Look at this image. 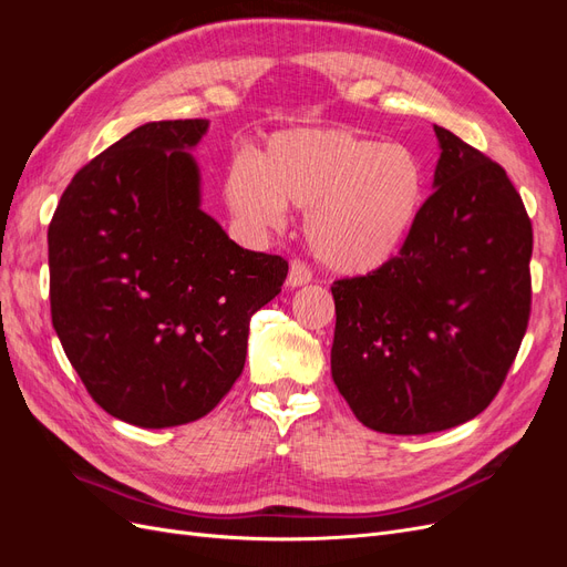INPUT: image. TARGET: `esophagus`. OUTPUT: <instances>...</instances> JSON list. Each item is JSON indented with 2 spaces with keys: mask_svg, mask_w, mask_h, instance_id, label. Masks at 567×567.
Returning <instances> with one entry per match:
<instances>
[{
  "mask_svg": "<svg viewBox=\"0 0 567 567\" xmlns=\"http://www.w3.org/2000/svg\"><path fill=\"white\" fill-rule=\"evenodd\" d=\"M310 281H312L310 267H307V265L300 262V260L290 262V267H288V279H286V286H288V288H298V286H305V284H310Z\"/></svg>",
  "mask_w": 567,
  "mask_h": 567,
  "instance_id": "1",
  "label": "esophagus"
}]
</instances>
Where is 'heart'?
Here are the masks:
<instances>
[{"mask_svg": "<svg viewBox=\"0 0 567 567\" xmlns=\"http://www.w3.org/2000/svg\"><path fill=\"white\" fill-rule=\"evenodd\" d=\"M423 196L425 169L414 151L336 127L277 132L257 163L238 158L225 177L231 213L252 229H281L288 205L307 210V244L338 274L385 265L414 229Z\"/></svg>", "mask_w": 567, "mask_h": 567, "instance_id": "heart-1", "label": "heart"}]
</instances>
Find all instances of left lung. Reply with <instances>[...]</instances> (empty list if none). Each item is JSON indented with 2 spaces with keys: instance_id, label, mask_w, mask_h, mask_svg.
I'll return each instance as SVG.
<instances>
[{
  "instance_id": "obj_1",
  "label": "left lung",
  "mask_w": 567,
  "mask_h": 567,
  "mask_svg": "<svg viewBox=\"0 0 567 567\" xmlns=\"http://www.w3.org/2000/svg\"><path fill=\"white\" fill-rule=\"evenodd\" d=\"M433 188L400 255L331 286L333 383L371 431L425 435L499 392L529 319L532 225L504 167L435 125Z\"/></svg>"
}]
</instances>
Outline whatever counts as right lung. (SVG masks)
<instances>
[{
	"label": "right lung",
	"mask_w": 567,
	"mask_h": 567,
	"mask_svg": "<svg viewBox=\"0 0 567 567\" xmlns=\"http://www.w3.org/2000/svg\"><path fill=\"white\" fill-rule=\"evenodd\" d=\"M208 120L132 130L68 184L49 225L51 321L94 402L140 427L213 411L246 364L250 317L288 262L200 210Z\"/></svg>",
	"instance_id": "add662e5"
}]
</instances>
